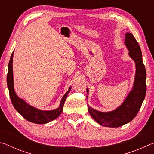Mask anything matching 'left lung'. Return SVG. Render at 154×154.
I'll use <instances>...</instances> for the list:
<instances>
[{
    "label": "left lung",
    "mask_w": 154,
    "mask_h": 154,
    "mask_svg": "<svg viewBox=\"0 0 154 154\" xmlns=\"http://www.w3.org/2000/svg\"><path fill=\"white\" fill-rule=\"evenodd\" d=\"M125 45L128 49V54L135 62L136 73L132 90L116 110L100 112L88 105V111L94 120L101 126L118 128L129 123L139 112L146 94V71L143 62L142 53L139 43L131 33H126ZM89 90L87 88V94ZM88 97V96H87Z\"/></svg>",
    "instance_id": "1"
}]
</instances>
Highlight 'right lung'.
Wrapping results in <instances>:
<instances>
[{"mask_svg":"<svg viewBox=\"0 0 154 154\" xmlns=\"http://www.w3.org/2000/svg\"><path fill=\"white\" fill-rule=\"evenodd\" d=\"M13 57H14V51H13L11 58H10L8 65L7 83L9 92L10 98H11V103L15 110L20 115H22L26 120L35 124H46L58 118L63 110L64 102L67 98L68 94L71 90V87L69 88L68 92L63 96L59 107L54 109V110L42 111L30 106L27 103H26L23 99L18 97L16 93L15 92L14 87V76H13Z\"/></svg>","mask_w":154,"mask_h":154,"instance_id":"obj_1","label":"right lung"}]
</instances>
